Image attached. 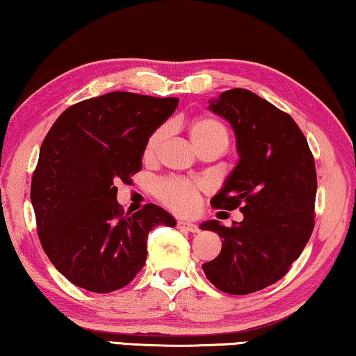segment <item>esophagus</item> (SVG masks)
<instances>
[{
    "mask_svg": "<svg viewBox=\"0 0 356 356\" xmlns=\"http://www.w3.org/2000/svg\"><path fill=\"white\" fill-rule=\"evenodd\" d=\"M178 229H181V231H188V232H199V226L191 221H186V220H178L177 222Z\"/></svg>",
    "mask_w": 356,
    "mask_h": 356,
    "instance_id": "esophagus-1",
    "label": "esophagus"
}]
</instances>
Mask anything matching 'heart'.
Returning <instances> with one entry per match:
<instances>
[{
    "instance_id": "obj_1",
    "label": "heart",
    "mask_w": 356,
    "mask_h": 356,
    "mask_svg": "<svg viewBox=\"0 0 356 356\" xmlns=\"http://www.w3.org/2000/svg\"><path fill=\"white\" fill-rule=\"evenodd\" d=\"M165 136V129H157L149 135L145 145V159H152ZM189 138L197 151L215 147L224 151L229 145V134L224 125L213 118H199L189 125ZM209 189L202 179L167 178L154 186V193L162 204L179 213H191L199 207L200 195Z\"/></svg>"
}]
</instances>
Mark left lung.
Listing matches in <instances>:
<instances>
[{
    "instance_id": "left-lung-1",
    "label": "left lung",
    "mask_w": 356,
    "mask_h": 356,
    "mask_svg": "<svg viewBox=\"0 0 356 356\" xmlns=\"http://www.w3.org/2000/svg\"><path fill=\"white\" fill-rule=\"evenodd\" d=\"M237 138L238 162L213 209H240L243 220L226 227L211 220L200 229L222 240L221 253L202 264L218 289L250 294L285 277L307 245L315 220L316 172L304 134L289 114L247 89L210 100Z\"/></svg>"
}]
</instances>
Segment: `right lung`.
<instances>
[{"label":"right lung","instance_id":"add662e5","mask_svg":"<svg viewBox=\"0 0 356 356\" xmlns=\"http://www.w3.org/2000/svg\"><path fill=\"white\" fill-rule=\"evenodd\" d=\"M178 102L109 92L65 109L47 132L31 205L42 250L73 285L92 293L129 285L146 262L151 229L177 224L154 204L124 213L116 183L141 170L146 140Z\"/></svg>","mask_w":356,"mask_h":356}]
</instances>
